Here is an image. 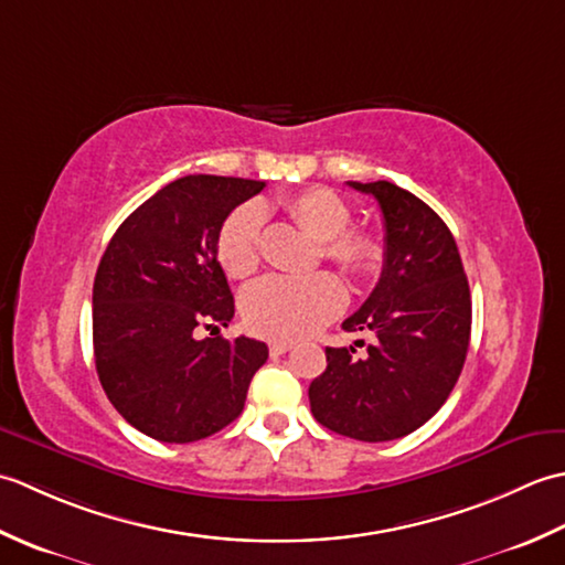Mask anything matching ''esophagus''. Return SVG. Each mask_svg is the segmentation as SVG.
I'll return each mask as SVG.
<instances>
[{
	"label": "esophagus",
	"mask_w": 565,
	"mask_h": 565,
	"mask_svg": "<svg viewBox=\"0 0 565 565\" xmlns=\"http://www.w3.org/2000/svg\"><path fill=\"white\" fill-rule=\"evenodd\" d=\"M291 347H294L291 342H271V344H269V354H271V356H281V354L289 352Z\"/></svg>",
	"instance_id": "obj_1"
}]
</instances>
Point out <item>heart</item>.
Listing matches in <instances>:
<instances>
[{"label":"heart","instance_id":"obj_1","mask_svg":"<svg viewBox=\"0 0 565 565\" xmlns=\"http://www.w3.org/2000/svg\"><path fill=\"white\" fill-rule=\"evenodd\" d=\"M284 211L320 239L322 257L354 279H366L383 264V243L369 227H354L352 206L326 186H310L281 201ZM264 209L243 203L221 223L215 257L231 279H247L259 267ZM344 286L334 274L310 276L269 274L249 284L239 298L245 326L269 340H298L318 332L342 313Z\"/></svg>","mask_w":565,"mask_h":565}]
</instances>
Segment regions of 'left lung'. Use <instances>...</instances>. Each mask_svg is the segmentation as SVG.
Listing matches in <instances>:
<instances>
[{
  "instance_id": "obj_1",
  "label": "left lung",
  "mask_w": 565,
  "mask_h": 565,
  "mask_svg": "<svg viewBox=\"0 0 565 565\" xmlns=\"http://www.w3.org/2000/svg\"><path fill=\"white\" fill-rule=\"evenodd\" d=\"M374 196L386 227L376 289L347 332H371L366 356L328 347V369L310 383V413L322 427L359 441L411 435L435 415L459 381L471 340V291L456 239L439 215L391 182H347Z\"/></svg>"
}]
</instances>
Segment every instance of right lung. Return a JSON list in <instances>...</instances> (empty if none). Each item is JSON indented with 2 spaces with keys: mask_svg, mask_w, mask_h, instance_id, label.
<instances>
[{
  "mask_svg": "<svg viewBox=\"0 0 565 565\" xmlns=\"http://www.w3.org/2000/svg\"><path fill=\"white\" fill-rule=\"evenodd\" d=\"M255 179L189 174L162 186L114 233L94 276L92 332L102 386L126 423L158 441L186 444L243 413L264 342L196 340L227 328L235 301L215 235Z\"/></svg>",
  "mask_w": 565,
  "mask_h": 565,
  "instance_id": "obj_1",
  "label": "right lung"
}]
</instances>
